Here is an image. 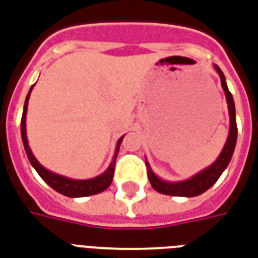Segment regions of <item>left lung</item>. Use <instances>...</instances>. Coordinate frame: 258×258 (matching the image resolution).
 Listing matches in <instances>:
<instances>
[{
  "label": "left lung",
  "instance_id": "obj_1",
  "mask_svg": "<svg viewBox=\"0 0 258 258\" xmlns=\"http://www.w3.org/2000/svg\"><path fill=\"white\" fill-rule=\"evenodd\" d=\"M215 70L220 76L221 87L226 93L227 105H228V114H230V133H228V138L224 145V148L221 150L220 156L216 158V161L209 165L205 169H202L201 172L194 175L192 177L183 180V182H167L163 180L152 171V168L146 161V167H148V176L150 180L152 187L156 191L161 192V194H167V196H175V197H197L202 192H205L208 188H211L217 179L220 177L223 171L226 169L227 165L230 164L234 149L236 145V135H238V128H236V119H235V104H234V98L231 95L228 87L226 83V76L221 72V70L217 66H215Z\"/></svg>",
  "mask_w": 258,
  "mask_h": 258
}]
</instances>
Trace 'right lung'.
<instances>
[{
	"mask_svg": "<svg viewBox=\"0 0 258 258\" xmlns=\"http://www.w3.org/2000/svg\"><path fill=\"white\" fill-rule=\"evenodd\" d=\"M32 87H34V86H31V89H30L27 97H26V102H24V108H23L20 128H22L23 145H24V149H26L27 157L28 160H30V163H31L32 167L35 168V171L38 172V175H39V176H41L53 190H56L57 192H60L62 196H67V197H87V196L98 194V192L106 190V188L110 186L112 179H113L114 164H116V158H117V154H119L120 144H121V141H123L124 137H121V138L117 141L116 150H114V156L113 158H112V163L109 164L108 169H106L102 175H100V176L93 177V179H86V180H76V179H70V177L61 176V175H57V173L54 172H50L49 169H46L45 167H42L41 164L38 163V160L34 157L31 149L28 146L27 131H26V114H27L28 100H30V94H31Z\"/></svg>",
	"mask_w": 258,
	"mask_h": 258,
	"instance_id": "obj_1",
	"label": "right lung"
}]
</instances>
